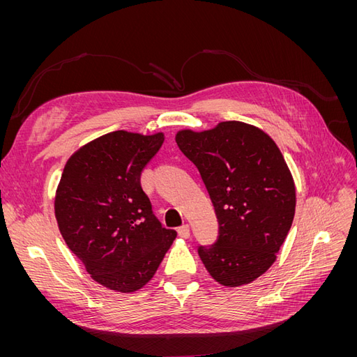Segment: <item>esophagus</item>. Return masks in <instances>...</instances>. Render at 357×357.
Returning a JSON list of instances; mask_svg holds the SVG:
<instances>
[{
  "instance_id": "obj_1",
  "label": "esophagus",
  "mask_w": 357,
  "mask_h": 357,
  "mask_svg": "<svg viewBox=\"0 0 357 357\" xmlns=\"http://www.w3.org/2000/svg\"><path fill=\"white\" fill-rule=\"evenodd\" d=\"M177 232H178V235L181 236V238H189V236H190V229H189L188 225L180 226V228L177 229Z\"/></svg>"
}]
</instances>
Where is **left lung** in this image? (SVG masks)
<instances>
[{"instance_id":"8db88e82","label":"left lung","mask_w":357,"mask_h":357,"mask_svg":"<svg viewBox=\"0 0 357 357\" xmlns=\"http://www.w3.org/2000/svg\"><path fill=\"white\" fill-rule=\"evenodd\" d=\"M178 149L197 165L219 222L218 241L199 245L215 282L238 287L268 271L294 222V177L274 139L244 122L181 129Z\"/></svg>"}]
</instances>
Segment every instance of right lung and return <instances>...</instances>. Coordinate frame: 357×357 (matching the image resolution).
Returning a JSON list of instances; mask_svg holds the SVG:
<instances>
[{
	"label": "right lung",
	"mask_w": 357,
	"mask_h": 357,
	"mask_svg": "<svg viewBox=\"0 0 357 357\" xmlns=\"http://www.w3.org/2000/svg\"><path fill=\"white\" fill-rule=\"evenodd\" d=\"M162 143V132H109L74 152L63 168L55 197L59 231L107 289H142L177 236L156 219L139 183Z\"/></svg>",
	"instance_id": "1"
}]
</instances>
